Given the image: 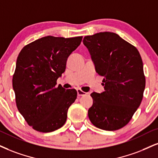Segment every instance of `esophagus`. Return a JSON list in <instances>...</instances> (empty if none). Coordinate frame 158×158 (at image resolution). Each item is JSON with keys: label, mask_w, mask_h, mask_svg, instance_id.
Returning a JSON list of instances; mask_svg holds the SVG:
<instances>
[{"label": "esophagus", "mask_w": 158, "mask_h": 158, "mask_svg": "<svg viewBox=\"0 0 158 158\" xmlns=\"http://www.w3.org/2000/svg\"><path fill=\"white\" fill-rule=\"evenodd\" d=\"M77 96L78 97L83 96V95L86 94V93L84 92V91H83L81 89H77Z\"/></svg>", "instance_id": "obj_1"}]
</instances>
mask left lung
<instances>
[{
	"label": "left lung",
	"mask_w": 158,
	"mask_h": 158,
	"mask_svg": "<svg viewBox=\"0 0 158 158\" xmlns=\"http://www.w3.org/2000/svg\"><path fill=\"white\" fill-rule=\"evenodd\" d=\"M96 72L104 78L105 91L93 92L89 118L95 127L116 130L128 124L143 99L146 80L139 50L112 32L85 36Z\"/></svg>",
	"instance_id": "1"
}]
</instances>
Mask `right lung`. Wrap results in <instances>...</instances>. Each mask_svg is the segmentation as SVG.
I'll return each instance as SVG.
<instances>
[{"label":"right lung","mask_w":158,"mask_h":158,"mask_svg":"<svg viewBox=\"0 0 158 158\" xmlns=\"http://www.w3.org/2000/svg\"><path fill=\"white\" fill-rule=\"evenodd\" d=\"M82 38L44 36L25 45L19 53L12 79L15 100L19 113L35 130L49 133L65 124L77 93L56 87V81Z\"/></svg>","instance_id":"right-lung-1"}]
</instances>
